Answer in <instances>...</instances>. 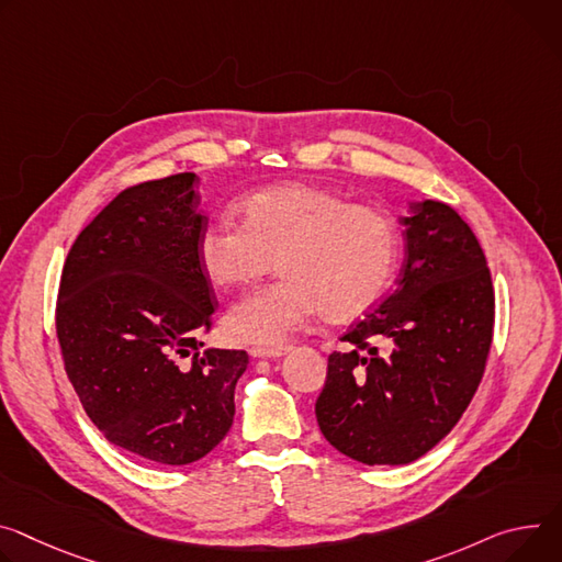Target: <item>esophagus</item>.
Segmentation results:
<instances>
[{
    "label": "esophagus",
    "mask_w": 562,
    "mask_h": 562,
    "mask_svg": "<svg viewBox=\"0 0 562 562\" xmlns=\"http://www.w3.org/2000/svg\"><path fill=\"white\" fill-rule=\"evenodd\" d=\"M289 351V347H250L252 359H280Z\"/></svg>",
    "instance_id": "esophagus-1"
}]
</instances>
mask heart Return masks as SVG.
Wrapping results in <instances>:
<instances>
[{"label": "heart", "mask_w": 562, "mask_h": 562, "mask_svg": "<svg viewBox=\"0 0 562 562\" xmlns=\"http://www.w3.org/2000/svg\"><path fill=\"white\" fill-rule=\"evenodd\" d=\"M239 224L203 228L196 262L213 286H246L271 271L282 278L241 297L231 316L233 338L276 347L321 314L349 323L385 295L398 258L392 217L368 203H349L316 183H284L239 203Z\"/></svg>", "instance_id": "b5f03b06"}]
</instances>
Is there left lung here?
Wrapping results in <instances>:
<instances>
[{"mask_svg":"<svg viewBox=\"0 0 562 562\" xmlns=\"http://www.w3.org/2000/svg\"><path fill=\"white\" fill-rule=\"evenodd\" d=\"M403 226L398 286L340 338L316 401L325 439L368 467L411 464L437 446L477 392L493 342L495 293L471 226L432 199Z\"/></svg>","mask_w":562,"mask_h":562,"instance_id":"left-lung-1","label":"left lung"}]
</instances>
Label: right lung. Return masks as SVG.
I'll list each match as a JSON object with an SVG mask.
<instances>
[{
  "label": "right lung",
  "instance_id": "add662e5",
  "mask_svg": "<svg viewBox=\"0 0 562 562\" xmlns=\"http://www.w3.org/2000/svg\"><path fill=\"white\" fill-rule=\"evenodd\" d=\"M196 177L125 188L76 237L56 331L65 372L95 428L147 462L183 467L231 430L244 349L199 351L215 291L196 262L209 220Z\"/></svg>",
  "mask_w": 562,
  "mask_h": 562
}]
</instances>
